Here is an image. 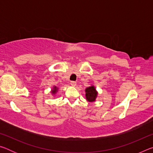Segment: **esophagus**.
<instances>
[{"label":"esophagus","mask_w":153,"mask_h":153,"mask_svg":"<svg viewBox=\"0 0 153 153\" xmlns=\"http://www.w3.org/2000/svg\"><path fill=\"white\" fill-rule=\"evenodd\" d=\"M70 84H71V86H74V87L76 86V82H74V81H72V82H71Z\"/></svg>","instance_id":"obj_1"}]
</instances>
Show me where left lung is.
Instances as JSON below:
<instances>
[{
    "instance_id": "obj_1",
    "label": "left lung",
    "mask_w": 153,
    "mask_h": 153,
    "mask_svg": "<svg viewBox=\"0 0 153 153\" xmlns=\"http://www.w3.org/2000/svg\"><path fill=\"white\" fill-rule=\"evenodd\" d=\"M85 92H86V98L87 101H95L96 98H97L98 95V92L97 91V90H96L94 86H90L86 88V90H85Z\"/></svg>"
}]
</instances>
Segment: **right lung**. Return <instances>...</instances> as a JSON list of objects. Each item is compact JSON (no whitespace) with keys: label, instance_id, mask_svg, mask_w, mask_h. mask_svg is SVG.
Segmentation results:
<instances>
[{"label":"right lung","instance_id":"1","mask_svg":"<svg viewBox=\"0 0 153 153\" xmlns=\"http://www.w3.org/2000/svg\"><path fill=\"white\" fill-rule=\"evenodd\" d=\"M58 88L56 87V86H54L53 88V89L51 90V93L53 94H55L56 93V92L58 91Z\"/></svg>","mask_w":153,"mask_h":153}]
</instances>
